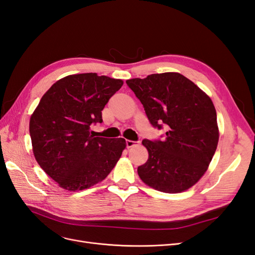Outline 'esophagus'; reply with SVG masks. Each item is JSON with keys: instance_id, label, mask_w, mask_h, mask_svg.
<instances>
[{"instance_id": "obj_1", "label": "esophagus", "mask_w": 255, "mask_h": 255, "mask_svg": "<svg viewBox=\"0 0 255 255\" xmlns=\"http://www.w3.org/2000/svg\"><path fill=\"white\" fill-rule=\"evenodd\" d=\"M135 143H136V141H133V140H128V139L126 140L127 148H132L133 145H135Z\"/></svg>"}]
</instances>
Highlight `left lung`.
I'll return each mask as SVG.
<instances>
[{
  "label": "left lung",
  "mask_w": 255,
  "mask_h": 255,
  "mask_svg": "<svg viewBox=\"0 0 255 255\" xmlns=\"http://www.w3.org/2000/svg\"><path fill=\"white\" fill-rule=\"evenodd\" d=\"M127 84L141 102L151 126L166 130L158 139L142 140L149 158L138 167V175L167 194L194 186L207 170L218 144L212 100L180 73L151 74Z\"/></svg>",
  "instance_id": "1"
}]
</instances>
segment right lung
<instances>
[{
    "label": "right lung",
    "instance_id": "right-lung-1",
    "mask_svg": "<svg viewBox=\"0 0 255 255\" xmlns=\"http://www.w3.org/2000/svg\"><path fill=\"white\" fill-rule=\"evenodd\" d=\"M123 82L97 73L69 75L45 92L29 120L37 163L67 190H83L103 181L126 148L123 138L90 135L102 111Z\"/></svg>",
    "mask_w": 255,
    "mask_h": 255
}]
</instances>
